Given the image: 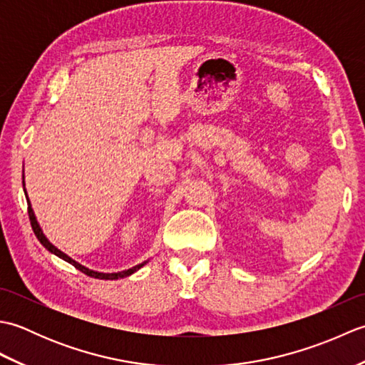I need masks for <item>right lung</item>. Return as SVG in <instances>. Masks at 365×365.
<instances>
[{
  "instance_id": "1",
  "label": "right lung",
  "mask_w": 365,
  "mask_h": 365,
  "mask_svg": "<svg viewBox=\"0 0 365 365\" xmlns=\"http://www.w3.org/2000/svg\"><path fill=\"white\" fill-rule=\"evenodd\" d=\"M28 215H29V221H31V226H33V230H34V234H36V237H37V240L38 242H41L46 250H48L51 254H54V255H58L59 259H63V260H66V262H68L71 263V265H73L76 269H80L81 273H84V274H88V276H91V277H96V279H105V281H113V279H120V277H127V276H130V274H133L135 271H138L139 268L141 267H144L147 262H143V263H139V265H136V267H133V268H130V269H125V271H119V273H98V271H94V269H89V268H86V267H83V265H80L78 262H75L73 259H71L68 257L67 254H64L63 251H59L56 246H53L48 240H46V237L43 235V232H42V229H41V226H38V222H37V220H36V216H34V212H33V208H31V204H29V199H28Z\"/></svg>"
}]
</instances>
